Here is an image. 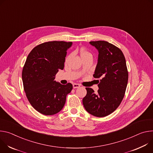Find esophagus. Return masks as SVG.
I'll list each match as a JSON object with an SVG mask.
<instances>
[{"mask_svg":"<svg viewBox=\"0 0 153 153\" xmlns=\"http://www.w3.org/2000/svg\"><path fill=\"white\" fill-rule=\"evenodd\" d=\"M79 87H80V84H79L74 83V84H73V88H74V89H75V88H78Z\"/></svg>","mask_w":153,"mask_h":153,"instance_id":"1","label":"esophagus"}]
</instances>
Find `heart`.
Wrapping results in <instances>:
<instances>
[{
    "label": "heart",
    "instance_id": "obj_1",
    "mask_svg": "<svg viewBox=\"0 0 153 153\" xmlns=\"http://www.w3.org/2000/svg\"><path fill=\"white\" fill-rule=\"evenodd\" d=\"M79 53H80V56L82 58V59H85L86 58H89V57H92V55L91 54V52H89L88 50H86V49H84V48H82L80 50V52H79ZM69 56H67L66 58V61H67L68 58H69Z\"/></svg>",
    "mask_w": 153,
    "mask_h": 153
}]
</instances>
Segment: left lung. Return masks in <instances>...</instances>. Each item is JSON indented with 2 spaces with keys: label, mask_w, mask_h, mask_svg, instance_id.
Returning <instances> with one entry per match:
<instances>
[{
  "label": "left lung",
  "mask_w": 153,
  "mask_h": 153,
  "mask_svg": "<svg viewBox=\"0 0 153 153\" xmlns=\"http://www.w3.org/2000/svg\"><path fill=\"white\" fill-rule=\"evenodd\" d=\"M98 50V63L94 74L98 81L97 93L86 88L87 94L82 99L85 109L92 115L106 117L120 105L125 96L128 72L125 56L115 45L105 41H91Z\"/></svg>",
  "instance_id": "obj_1"
}]
</instances>
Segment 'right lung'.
Here are the masks:
<instances>
[{
  "label": "right lung",
  "mask_w": 153,
  "mask_h": 153,
  "mask_svg": "<svg viewBox=\"0 0 153 153\" xmlns=\"http://www.w3.org/2000/svg\"><path fill=\"white\" fill-rule=\"evenodd\" d=\"M72 42L49 41L39 44L28 54L22 78L24 89L31 105L39 113L52 115L64 107L71 83L62 85L54 81L64 66L67 50Z\"/></svg>",
  "instance_id": "1"
}]
</instances>
